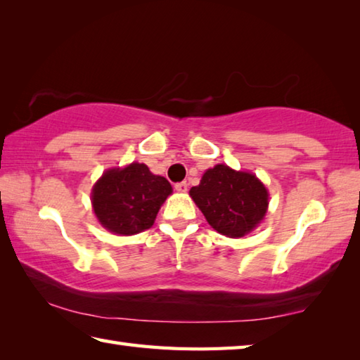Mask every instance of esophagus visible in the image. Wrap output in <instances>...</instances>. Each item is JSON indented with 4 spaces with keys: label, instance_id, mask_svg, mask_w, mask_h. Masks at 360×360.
Wrapping results in <instances>:
<instances>
[{
    "label": "esophagus",
    "instance_id": "esophagus-1",
    "mask_svg": "<svg viewBox=\"0 0 360 360\" xmlns=\"http://www.w3.org/2000/svg\"><path fill=\"white\" fill-rule=\"evenodd\" d=\"M174 188H176V192L186 193V192H187V188H188V186H187V182H178V184L174 186Z\"/></svg>",
    "mask_w": 360,
    "mask_h": 360
}]
</instances>
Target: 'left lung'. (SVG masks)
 Returning a JSON list of instances; mask_svg holds the SVG:
<instances>
[{
  "label": "left lung",
  "instance_id": "1",
  "mask_svg": "<svg viewBox=\"0 0 360 360\" xmlns=\"http://www.w3.org/2000/svg\"><path fill=\"white\" fill-rule=\"evenodd\" d=\"M191 197L215 231L228 238H243L264 219L269 193L257 176L215 165L202 174Z\"/></svg>",
  "mask_w": 360,
  "mask_h": 360
}]
</instances>
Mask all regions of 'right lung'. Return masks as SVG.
Listing matches in <instances>:
<instances>
[{
  "label": "right lung",
  "mask_w": 360,
  "mask_h": 360,
  "mask_svg": "<svg viewBox=\"0 0 360 360\" xmlns=\"http://www.w3.org/2000/svg\"><path fill=\"white\" fill-rule=\"evenodd\" d=\"M172 184L153 174L145 163L110 168L96 182L91 202L103 228L130 236L151 228L163 201L172 195Z\"/></svg>",
  "instance_id": "obj_1"
}]
</instances>
